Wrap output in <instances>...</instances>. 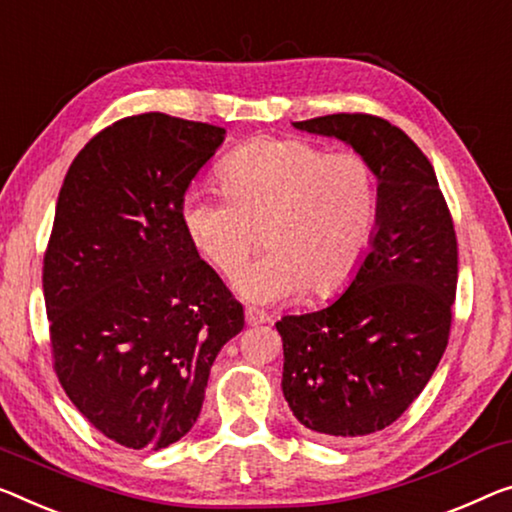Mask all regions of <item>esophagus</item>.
Instances as JSON below:
<instances>
[{"label":"esophagus","instance_id":"34e87169","mask_svg":"<svg viewBox=\"0 0 512 512\" xmlns=\"http://www.w3.org/2000/svg\"><path fill=\"white\" fill-rule=\"evenodd\" d=\"M246 322L250 326H257V324H266L269 322V315L262 310H255V308H246Z\"/></svg>","mask_w":512,"mask_h":512}]
</instances>
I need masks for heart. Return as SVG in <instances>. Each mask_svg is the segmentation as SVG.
<instances>
[{"label": "heart", "mask_w": 512, "mask_h": 512, "mask_svg": "<svg viewBox=\"0 0 512 512\" xmlns=\"http://www.w3.org/2000/svg\"><path fill=\"white\" fill-rule=\"evenodd\" d=\"M223 190H188L181 223L220 276L239 280L250 301L292 299L303 289L329 299L365 259L379 213L377 172L358 151L324 149L303 137H259L218 167Z\"/></svg>", "instance_id": "1"}]
</instances>
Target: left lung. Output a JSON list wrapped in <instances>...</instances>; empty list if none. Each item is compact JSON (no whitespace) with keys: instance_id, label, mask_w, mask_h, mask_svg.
<instances>
[{"instance_id":"1","label":"left lung","mask_w":512,"mask_h":512,"mask_svg":"<svg viewBox=\"0 0 512 512\" xmlns=\"http://www.w3.org/2000/svg\"><path fill=\"white\" fill-rule=\"evenodd\" d=\"M294 128L335 137L370 160L377 230L340 299L287 315L282 393L303 427L352 439L407 411L446 352L457 289V239L432 163L398 126L372 114H326Z\"/></svg>"}]
</instances>
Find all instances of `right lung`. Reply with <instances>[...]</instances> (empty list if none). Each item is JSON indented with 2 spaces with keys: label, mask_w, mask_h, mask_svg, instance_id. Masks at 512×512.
Listing matches in <instances>:
<instances>
[{
  "label": "right lung",
  "mask_w": 512,
  "mask_h": 512,
  "mask_svg": "<svg viewBox=\"0 0 512 512\" xmlns=\"http://www.w3.org/2000/svg\"><path fill=\"white\" fill-rule=\"evenodd\" d=\"M225 128L135 114L91 137L68 167L43 259L59 384L126 448H165L195 425L211 365L243 305L200 259L183 195Z\"/></svg>",
  "instance_id": "obj_1"
}]
</instances>
